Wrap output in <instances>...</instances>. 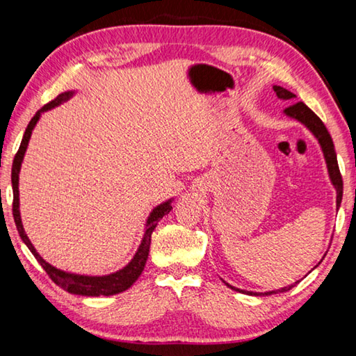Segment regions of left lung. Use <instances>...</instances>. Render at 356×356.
I'll list each match as a JSON object with an SVG mask.
<instances>
[{"mask_svg": "<svg viewBox=\"0 0 356 356\" xmlns=\"http://www.w3.org/2000/svg\"><path fill=\"white\" fill-rule=\"evenodd\" d=\"M273 91L276 92V95H278V99H282V100H291V99L295 97V94H292L291 91H287V89L281 88V86H273ZM284 114H286L287 118H292L295 120H298L300 124H303L305 127L308 129L311 134L317 138V141H318V144H321V149H322L323 156H325V163H327V168H328L330 180H331V184H333L334 190H336V207L339 209L341 201H342V177H341V172H339V166H337L334 144H333V140H331V136L328 134L327 127H325V125H323L321 118H318L314 111H311L309 108L303 104V102H297V104L287 106L286 110H284ZM321 262H318V264H321ZM317 265H316V267H317ZM297 282H293V284L289 286V287H282V289H280V291H270V292L242 291V289H237V287H234L231 284H227L226 281H225V284L227 287H231L232 291L243 292L246 295H272V293H276V292H287V291H291V289L295 284H297Z\"/></svg>", "mask_w": 356, "mask_h": 356, "instance_id": "8db88e82", "label": "left lung"}]
</instances>
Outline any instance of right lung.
I'll return each instance as SVG.
<instances>
[{
	"mask_svg": "<svg viewBox=\"0 0 356 356\" xmlns=\"http://www.w3.org/2000/svg\"><path fill=\"white\" fill-rule=\"evenodd\" d=\"M74 91H67L59 94L55 100H51L50 104H47L40 108V110L34 114V118L29 120L28 127L25 130V135H23L22 144L19 147V152L15 154L14 163H12V191H14V202H12V213H14V221L17 226V231H19L20 237L23 240L29 251L33 252L34 257L38 259V262L44 267L47 275L50 276L51 281L55 282L56 286H59L64 291H67L70 293L75 295H84V297H100V295H105V297H110V295H116L124 291H127L129 287L134 286V282L140 278V275L143 273L144 265H146L147 256H149V248H150V237H152L154 229L159 225L160 218H163L166 213H170L172 210L171 202L172 200H168L165 202H161L160 206H156L150 215L147 216L146 221V229H144V236L141 240V245L138 251L135 252V256L131 261L125 265L124 268L118 270V272L105 275V276H88V275H76V273H69L64 272V270H59L56 267H53L51 264L45 262L44 259L40 257V254L33 246V243L29 242V238L26 236L25 229H23L22 225V216H20V197H19V174H20V168H22V161L23 156H25L29 138H31L33 130L38 124V120L40 119V114L45 113L51 108H55L58 105L67 102L70 97H74Z\"/></svg>",
	"mask_w": 356,
	"mask_h": 356,
	"instance_id": "1",
	"label": "right lung"
}]
</instances>
